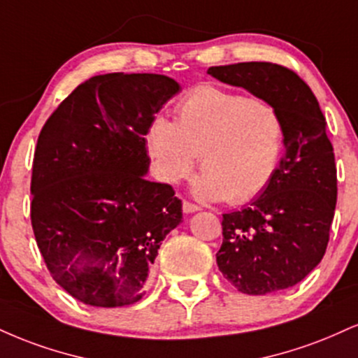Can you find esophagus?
I'll return each mask as SVG.
<instances>
[{"label": "esophagus", "mask_w": 358, "mask_h": 358, "mask_svg": "<svg viewBox=\"0 0 358 358\" xmlns=\"http://www.w3.org/2000/svg\"><path fill=\"white\" fill-rule=\"evenodd\" d=\"M200 210V206L193 205L190 201H183V213H195Z\"/></svg>", "instance_id": "esophagus-1"}]
</instances>
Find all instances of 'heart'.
Masks as SVG:
<instances>
[{
  "instance_id": "heart-1",
  "label": "heart",
  "mask_w": 358,
  "mask_h": 358,
  "mask_svg": "<svg viewBox=\"0 0 358 358\" xmlns=\"http://www.w3.org/2000/svg\"><path fill=\"white\" fill-rule=\"evenodd\" d=\"M148 150L162 182L176 183L203 170L193 192L203 200L240 205L253 200L277 173L285 146V123L270 103L212 85L196 86L176 105V122L150 124Z\"/></svg>"
}]
</instances>
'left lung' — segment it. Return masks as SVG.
I'll list each match as a JSON object with an SVG mask.
<instances>
[{
	"label": "left lung",
	"mask_w": 358,
	"mask_h": 358,
	"mask_svg": "<svg viewBox=\"0 0 358 358\" xmlns=\"http://www.w3.org/2000/svg\"><path fill=\"white\" fill-rule=\"evenodd\" d=\"M282 115L285 153L268 187L247 208L223 215L217 265L236 290L265 295L307 277L325 255L337 203V168L315 94L296 73L275 63L208 68Z\"/></svg>",
	"instance_id": "left-lung-1"
}]
</instances>
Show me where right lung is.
I'll use <instances>...</instances> for the list:
<instances>
[{
  "label": "right lung",
  "mask_w": 358,
  "mask_h": 358,
  "mask_svg": "<svg viewBox=\"0 0 358 358\" xmlns=\"http://www.w3.org/2000/svg\"><path fill=\"white\" fill-rule=\"evenodd\" d=\"M178 92L165 75L93 76L38 136L34 238L51 277L80 302L111 308L141 300L163 238L182 223L173 188L145 176V135Z\"/></svg>",
  "instance_id": "1"
}]
</instances>
